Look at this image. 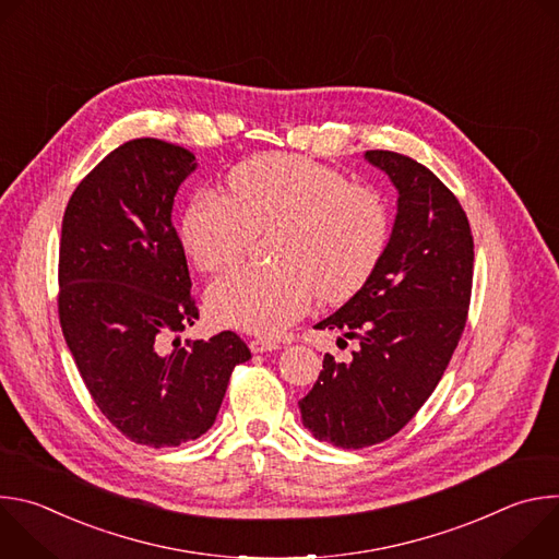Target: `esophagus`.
<instances>
[{"label": "esophagus", "instance_id": "obj_1", "mask_svg": "<svg viewBox=\"0 0 559 559\" xmlns=\"http://www.w3.org/2000/svg\"><path fill=\"white\" fill-rule=\"evenodd\" d=\"M250 349L254 354H263V352H274V349H281L278 343H272V341H265V338H254L250 341Z\"/></svg>", "mask_w": 559, "mask_h": 559}]
</instances>
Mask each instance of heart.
I'll list each match as a JSON object with an SVG mask.
<instances>
[{
	"instance_id": "heart-1",
	"label": "heart",
	"mask_w": 559,
	"mask_h": 559,
	"mask_svg": "<svg viewBox=\"0 0 559 559\" xmlns=\"http://www.w3.org/2000/svg\"><path fill=\"white\" fill-rule=\"evenodd\" d=\"M276 229L274 265H243L218 276L207 305L223 325L276 336L307 311L354 296L389 241L382 194L296 154H261L231 170L227 197L197 194L181 223L188 257L203 272L243 259L257 231Z\"/></svg>"
}]
</instances>
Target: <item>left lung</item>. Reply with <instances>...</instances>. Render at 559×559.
I'll return each mask as SVG.
<instances>
[{"label": "left lung", "mask_w": 559, "mask_h": 559, "mask_svg": "<svg viewBox=\"0 0 559 559\" xmlns=\"http://www.w3.org/2000/svg\"><path fill=\"white\" fill-rule=\"evenodd\" d=\"M365 156L397 188L393 231L369 281L316 325L343 330L358 352L349 362L325 354L298 403L302 425L341 449L384 442L418 414L460 343L473 287V236L455 194L405 154Z\"/></svg>", "instance_id": "obj_1"}]
</instances>
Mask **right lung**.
Listing matches in <instances>:
<instances>
[{
	"instance_id": "right-lung-1",
	"label": "right lung",
	"mask_w": 559,
	"mask_h": 559,
	"mask_svg": "<svg viewBox=\"0 0 559 559\" xmlns=\"http://www.w3.org/2000/svg\"><path fill=\"white\" fill-rule=\"evenodd\" d=\"M194 168L186 147L132 139L74 188L61 223L66 345L99 412L154 449L203 436L234 367L252 358L234 332L179 341L199 307L173 203Z\"/></svg>"
}]
</instances>
